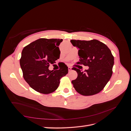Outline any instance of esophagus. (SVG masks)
<instances>
[{"mask_svg": "<svg viewBox=\"0 0 131 131\" xmlns=\"http://www.w3.org/2000/svg\"><path fill=\"white\" fill-rule=\"evenodd\" d=\"M72 70V67H68V71L69 72H70L71 70Z\"/></svg>", "mask_w": 131, "mask_h": 131, "instance_id": "obj_1", "label": "esophagus"}]
</instances>
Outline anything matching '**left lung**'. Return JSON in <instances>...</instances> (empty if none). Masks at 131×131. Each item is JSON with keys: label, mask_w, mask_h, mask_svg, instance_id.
I'll use <instances>...</instances> for the list:
<instances>
[{"label": "left lung", "mask_w": 131, "mask_h": 131, "mask_svg": "<svg viewBox=\"0 0 131 131\" xmlns=\"http://www.w3.org/2000/svg\"><path fill=\"white\" fill-rule=\"evenodd\" d=\"M70 42L79 49L80 62L78 64L89 67L85 72L79 69L81 68H73L78 73L77 78L72 81L74 89L83 96H92L101 92L113 74L114 58L110 50L96 39L71 40Z\"/></svg>", "instance_id": "1"}]
</instances>
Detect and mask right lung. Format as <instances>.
I'll return each mask as SVG.
<instances>
[{
    "mask_svg": "<svg viewBox=\"0 0 131 131\" xmlns=\"http://www.w3.org/2000/svg\"><path fill=\"white\" fill-rule=\"evenodd\" d=\"M59 39L41 38L23 48L19 61L23 78L31 88L43 94L53 92L59 86L60 79L68 72L66 65L60 69L50 70L60 56Z\"/></svg>",
    "mask_w": 131,
    "mask_h": 131,
    "instance_id": "1",
    "label": "right lung"
}]
</instances>
